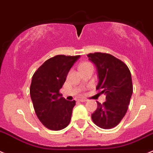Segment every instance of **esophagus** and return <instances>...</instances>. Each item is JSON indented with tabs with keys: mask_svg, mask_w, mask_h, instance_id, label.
<instances>
[{
	"mask_svg": "<svg viewBox=\"0 0 153 153\" xmlns=\"http://www.w3.org/2000/svg\"><path fill=\"white\" fill-rule=\"evenodd\" d=\"M78 102H87V99H78Z\"/></svg>",
	"mask_w": 153,
	"mask_h": 153,
	"instance_id": "obj_1",
	"label": "esophagus"
}]
</instances>
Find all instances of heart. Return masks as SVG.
<instances>
[{
    "label": "heart",
    "instance_id": "heart-1",
    "mask_svg": "<svg viewBox=\"0 0 153 153\" xmlns=\"http://www.w3.org/2000/svg\"><path fill=\"white\" fill-rule=\"evenodd\" d=\"M92 66L91 63H88V62H84V63H81L79 66V69H82V68H85V67H88V66Z\"/></svg>",
    "mask_w": 153,
    "mask_h": 153
}]
</instances>
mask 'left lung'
Here are the masks:
<instances>
[{
  "label": "left lung",
  "mask_w": 153,
  "mask_h": 153,
  "mask_svg": "<svg viewBox=\"0 0 153 153\" xmlns=\"http://www.w3.org/2000/svg\"><path fill=\"white\" fill-rule=\"evenodd\" d=\"M87 57L97 68L96 90L106 95V102H97V109L92 114V120L104 129L114 128L128 110L133 93L131 72L126 63L110 54L96 52Z\"/></svg>",
  "instance_id": "left-lung-1"
}]
</instances>
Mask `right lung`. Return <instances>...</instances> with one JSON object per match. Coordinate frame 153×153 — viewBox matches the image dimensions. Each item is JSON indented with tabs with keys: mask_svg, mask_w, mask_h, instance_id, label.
I'll return each mask as SVG.
<instances>
[{
	"mask_svg": "<svg viewBox=\"0 0 153 153\" xmlns=\"http://www.w3.org/2000/svg\"><path fill=\"white\" fill-rule=\"evenodd\" d=\"M80 57L56 55L47 60L33 74L30 94L37 117L47 128L58 131L69 124L75 101L60 93L69 70Z\"/></svg>",
	"mask_w": 153,
	"mask_h": 153,
	"instance_id": "obj_1",
	"label": "right lung"
}]
</instances>
